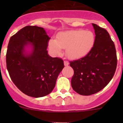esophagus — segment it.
Here are the masks:
<instances>
[{
  "mask_svg": "<svg viewBox=\"0 0 123 123\" xmlns=\"http://www.w3.org/2000/svg\"><path fill=\"white\" fill-rule=\"evenodd\" d=\"M64 65H65V66H68V65H69V62L68 61H64Z\"/></svg>",
  "mask_w": 123,
  "mask_h": 123,
  "instance_id": "1",
  "label": "esophagus"
}]
</instances>
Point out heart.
Instances as JSON below:
<instances>
[{"instance_id": "obj_1", "label": "heart", "mask_w": 123, "mask_h": 123, "mask_svg": "<svg viewBox=\"0 0 123 123\" xmlns=\"http://www.w3.org/2000/svg\"><path fill=\"white\" fill-rule=\"evenodd\" d=\"M95 43V36L90 31L73 30L58 34L56 39L49 41V49L55 56L62 54V49L70 59H76L86 55Z\"/></svg>"}]
</instances>
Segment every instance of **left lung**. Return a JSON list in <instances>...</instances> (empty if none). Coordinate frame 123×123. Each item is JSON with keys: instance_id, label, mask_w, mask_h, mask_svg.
I'll return each instance as SVG.
<instances>
[{"instance_id": "left-lung-1", "label": "left lung", "mask_w": 123, "mask_h": 123, "mask_svg": "<svg viewBox=\"0 0 123 123\" xmlns=\"http://www.w3.org/2000/svg\"><path fill=\"white\" fill-rule=\"evenodd\" d=\"M92 25L96 35L93 48L85 57L70 62L74 72L72 87L85 96L104 89L113 77L117 64L114 43L109 33L95 24Z\"/></svg>"}]
</instances>
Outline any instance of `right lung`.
<instances>
[{
    "mask_svg": "<svg viewBox=\"0 0 123 123\" xmlns=\"http://www.w3.org/2000/svg\"><path fill=\"white\" fill-rule=\"evenodd\" d=\"M50 37L42 27L28 25L10 38L6 67L10 77L25 95L40 98L49 95L64 68V61L48 55Z\"/></svg>",
    "mask_w": 123,
    "mask_h": 123,
    "instance_id": "1",
    "label": "right lung"
}]
</instances>
